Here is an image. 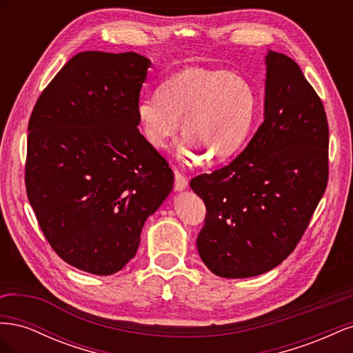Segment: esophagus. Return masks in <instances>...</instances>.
<instances>
[{"label":"esophagus","mask_w":353,"mask_h":353,"mask_svg":"<svg viewBox=\"0 0 353 353\" xmlns=\"http://www.w3.org/2000/svg\"><path fill=\"white\" fill-rule=\"evenodd\" d=\"M187 185H188V178L176 170V172H175V190L183 191V190L187 188Z\"/></svg>","instance_id":"34e87169"}]
</instances>
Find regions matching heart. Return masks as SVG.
<instances>
[{
	"label": "heart",
	"mask_w": 353,
	"mask_h": 353,
	"mask_svg": "<svg viewBox=\"0 0 353 353\" xmlns=\"http://www.w3.org/2000/svg\"><path fill=\"white\" fill-rule=\"evenodd\" d=\"M254 112L256 95L248 79L206 69H187L169 78L157 95L140 99L135 109L144 138L157 150H168L183 122L184 156H206L209 162H223L239 150Z\"/></svg>",
	"instance_id": "1"
}]
</instances>
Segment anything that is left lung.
<instances>
[{
  "label": "left lung",
  "instance_id": "1",
  "mask_svg": "<svg viewBox=\"0 0 353 353\" xmlns=\"http://www.w3.org/2000/svg\"><path fill=\"white\" fill-rule=\"evenodd\" d=\"M265 119L227 166L191 179L206 205L197 249L223 279H248L280 265L306 231L328 181V122L297 63L265 57Z\"/></svg>",
  "mask_w": 353,
  "mask_h": 353
}]
</instances>
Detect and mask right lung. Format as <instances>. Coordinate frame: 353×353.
Listing matches in <instances>:
<instances>
[{
	"instance_id": "add662e5",
	"label": "right lung",
	"mask_w": 353,
	"mask_h": 353,
	"mask_svg": "<svg viewBox=\"0 0 353 353\" xmlns=\"http://www.w3.org/2000/svg\"><path fill=\"white\" fill-rule=\"evenodd\" d=\"M150 66L132 51L79 52L30 114L29 203L52 250L85 272L121 271L174 187L166 159L138 131L135 109Z\"/></svg>"
}]
</instances>
